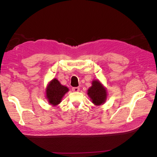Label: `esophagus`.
<instances>
[{
	"label": "esophagus",
	"mask_w": 157,
	"mask_h": 157,
	"mask_svg": "<svg viewBox=\"0 0 157 157\" xmlns=\"http://www.w3.org/2000/svg\"><path fill=\"white\" fill-rule=\"evenodd\" d=\"M72 90H73V92H78L79 90H80V88H79L78 87H74V88H72Z\"/></svg>",
	"instance_id": "1"
}]
</instances>
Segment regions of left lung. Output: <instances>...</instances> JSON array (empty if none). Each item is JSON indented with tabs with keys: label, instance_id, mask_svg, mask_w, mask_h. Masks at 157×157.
Returning <instances> with one entry per match:
<instances>
[{
	"label": "left lung",
	"instance_id": "obj_1",
	"mask_svg": "<svg viewBox=\"0 0 157 157\" xmlns=\"http://www.w3.org/2000/svg\"><path fill=\"white\" fill-rule=\"evenodd\" d=\"M88 96L95 105H101L105 102L107 94L105 88L99 80H94L92 86L88 90Z\"/></svg>",
	"mask_w": 157,
	"mask_h": 157
}]
</instances>
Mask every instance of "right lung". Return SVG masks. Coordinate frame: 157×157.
Listing matches in <instances>:
<instances>
[{
  "mask_svg": "<svg viewBox=\"0 0 157 157\" xmlns=\"http://www.w3.org/2000/svg\"><path fill=\"white\" fill-rule=\"evenodd\" d=\"M67 92V87L63 86L57 78H53L47 85L46 98L50 105L56 106L61 102V99Z\"/></svg>",
  "mask_w": 157,
  "mask_h": 157,
  "instance_id": "add662e5",
  "label": "right lung"
}]
</instances>
